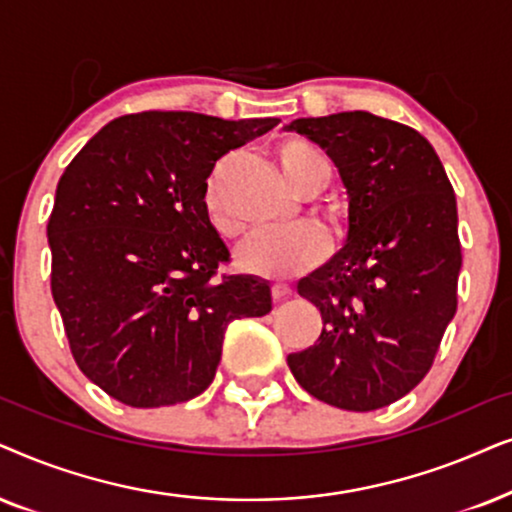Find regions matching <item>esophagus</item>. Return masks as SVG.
Masks as SVG:
<instances>
[{
  "instance_id": "obj_1",
  "label": "esophagus",
  "mask_w": 512,
  "mask_h": 512,
  "mask_svg": "<svg viewBox=\"0 0 512 512\" xmlns=\"http://www.w3.org/2000/svg\"><path fill=\"white\" fill-rule=\"evenodd\" d=\"M290 295H292V290L288 288V285H283V283H274V285H271V297H274L276 302H281V299L290 297Z\"/></svg>"
}]
</instances>
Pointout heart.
I'll use <instances>...</instances> for the list:
<instances>
[{
  "mask_svg": "<svg viewBox=\"0 0 512 512\" xmlns=\"http://www.w3.org/2000/svg\"><path fill=\"white\" fill-rule=\"evenodd\" d=\"M278 166L295 194L306 187L323 189L330 177V168L320 152L304 140H288L278 147ZM203 206L215 231L222 236H231L238 231L236 217L224 206L220 182L213 175L203 194ZM325 236L313 229H288V231H257L238 245L236 267L245 274L283 281L304 274L327 257Z\"/></svg>",
  "mask_w": 512,
  "mask_h": 512,
  "instance_id": "heart-1",
  "label": "heart"
}]
</instances>
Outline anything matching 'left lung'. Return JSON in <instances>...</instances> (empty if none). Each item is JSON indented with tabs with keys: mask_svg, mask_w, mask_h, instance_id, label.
Segmentation results:
<instances>
[{
	"mask_svg": "<svg viewBox=\"0 0 512 512\" xmlns=\"http://www.w3.org/2000/svg\"><path fill=\"white\" fill-rule=\"evenodd\" d=\"M283 128L330 156L349 206L342 248L297 283L323 330L288 365L327 405L379 410L426 377L456 313L454 189L431 142L398 121L339 112Z\"/></svg>",
	"mask_w": 512,
	"mask_h": 512,
	"instance_id": "left-lung-1",
	"label": "left lung"
}]
</instances>
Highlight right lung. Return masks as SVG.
<instances>
[{
  "label": "right lung",
  "mask_w": 512,
  "mask_h": 512,
  "mask_svg": "<svg viewBox=\"0 0 512 512\" xmlns=\"http://www.w3.org/2000/svg\"><path fill=\"white\" fill-rule=\"evenodd\" d=\"M278 119L126 114L65 168L49 217L51 292L79 370L119 403L206 391L227 325L271 311L269 281L215 278L229 250L206 215L215 161Z\"/></svg>",
  "instance_id": "obj_1"
}]
</instances>
